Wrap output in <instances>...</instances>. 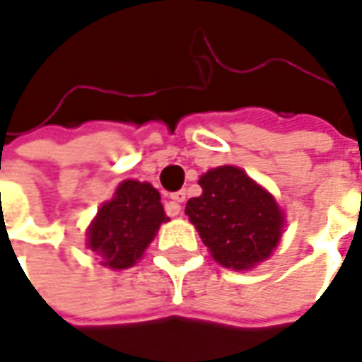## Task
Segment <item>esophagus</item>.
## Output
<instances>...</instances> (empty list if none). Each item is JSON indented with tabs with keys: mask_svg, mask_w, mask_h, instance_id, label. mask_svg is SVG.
<instances>
[{
	"mask_svg": "<svg viewBox=\"0 0 362 362\" xmlns=\"http://www.w3.org/2000/svg\"><path fill=\"white\" fill-rule=\"evenodd\" d=\"M170 199H173V207H170V216H178L180 214V204L186 202V189H178L170 194Z\"/></svg>",
	"mask_w": 362,
	"mask_h": 362,
	"instance_id": "34e87169",
	"label": "esophagus"
}]
</instances>
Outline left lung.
<instances>
[{
  "instance_id": "8db88e82",
  "label": "left lung",
  "mask_w": 362,
  "mask_h": 362,
  "mask_svg": "<svg viewBox=\"0 0 362 362\" xmlns=\"http://www.w3.org/2000/svg\"><path fill=\"white\" fill-rule=\"evenodd\" d=\"M202 196L189 198L186 216L211 257L233 270H249L276 249L284 214L267 189L237 166H219L199 178Z\"/></svg>"
}]
</instances>
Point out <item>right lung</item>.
Instances as JSON below:
<instances>
[{"instance_id": "add662e5", "label": "right lung", "mask_w": 362, "mask_h": 362, "mask_svg": "<svg viewBox=\"0 0 362 362\" xmlns=\"http://www.w3.org/2000/svg\"><path fill=\"white\" fill-rule=\"evenodd\" d=\"M166 219L158 189L148 182H121L88 227V249L102 257L103 267L129 269L143 257Z\"/></svg>"}]
</instances>
